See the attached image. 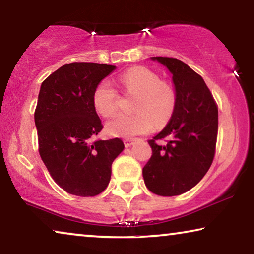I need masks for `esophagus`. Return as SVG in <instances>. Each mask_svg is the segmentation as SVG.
I'll return each instance as SVG.
<instances>
[{
    "label": "esophagus",
    "mask_w": 254,
    "mask_h": 254,
    "mask_svg": "<svg viewBox=\"0 0 254 254\" xmlns=\"http://www.w3.org/2000/svg\"><path fill=\"white\" fill-rule=\"evenodd\" d=\"M138 138L136 137H127V138H124V144L125 146H130L131 144H134L135 141H137Z\"/></svg>",
    "instance_id": "1"
}]
</instances>
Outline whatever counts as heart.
I'll return each instance as SVG.
<instances>
[{
  "label": "heart",
  "instance_id": "obj_1",
  "mask_svg": "<svg viewBox=\"0 0 254 254\" xmlns=\"http://www.w3.org/2000/svg\"><path fill=\"white\" fill-rule=\"evenodd\" d=\"M125 93L136 95L134 113L119 115L106 124L111 136H133L151 131L154 126H164L171 120L176 106V93L170 83L161 80L156 72L146 67L127 69L120 76ZM119 94L113 84L103 80L93 93V105L102 117L109 118L118 110Z\"/></svg>",
  "mask_w": 254,
  "mask_h": 254
}]
</instances>
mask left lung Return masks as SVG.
<instances>
[{"label":"left lung","instance_id":"1","mask_svg":"<svg viewBox=\"0 0 254 254\" xmlns=\"http://www.w3.org/2000/svg\"><path fill=\"white\" fill-rule=\"evenodd\" d=\"M173 74L176 106L166 127L149 139L152 154L143 179L158 196H179L193 188L211 167L218 138V105L203 78L182 61L152 57Z\"/></svg>","mask_w":254,"mask_h":254}]
</instances>
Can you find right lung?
<instances>
[{
	"instance_id": "obj_1",
	"label": "right lung",
	"mask_w": 254,
	"mask_h": 254,
	"mask_svg": "<svg viewBox=\"0 0 254 254\" xmlns=\"http://www.w3.org/2000/svg\"><path fill=\"white\" fill-rule=\"evenodd\" d=\"M116 66L74 62L42 82L34 112L39 152L54 181L66 192L94 197L108 187L120 138L95 139L103 124L93 93Z\"/></svg>"
}]
</instances>
